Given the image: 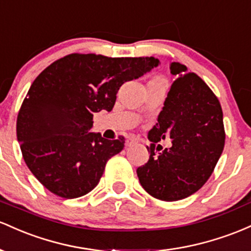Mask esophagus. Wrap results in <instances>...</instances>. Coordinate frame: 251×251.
<instances>
[{
  "mask_svg": "<svg viewBox=\"0 0 251 251\" xmlns=\"http://www.w3.org/2000/svg\"><path fill=\"white\" fill-rule=\"evenodd\" d=\"M137 142H139V139H136L135 136H130V137H128V140H126V146H128V147H130V146L136 145Z\"/></svg>",
  "mask_w": 251,
  "mask_h": 251,
  "instance_id": "esophagus-1",
  "label": "esophagus"
}]
</instances>
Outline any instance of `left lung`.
Wrapping results in <instances>:
<instances>
[{
  "label": "left lung",
  "mask_w": 251,
  "mask_h": 251,
  "mask_svg": "<svg viewBox=\"0 0 251 251\" xmlns=\"http://www.w3.org/2000/svg\"><path fill=\"white\" fill-rule=\"evenodd\" d=\"M171 85L157 122L149 130V160L136 170L140 184L154 198L176 201L209 180L225 143L223 111L207 84L180 63H172ZM168 137L170 149L157 143Z\"/></svg>",
  "instance_id": "obj_1"
}]
</instances>
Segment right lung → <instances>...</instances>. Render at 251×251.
Here are the masks:
<instances>
[{
	"label": "right lung",
	"mask_w": 251,
	"mask_h": 251,
	"mask_svg": "<svg viewBox=\"0 0 251 251\" xmlns=\"http://www.w3.org/2000/svg\"><path fill=\"white\" fill-rule=\"evenodd\" d=\"M157 64L151 57L72 53L35 78L19 110L16 135L25 162L50 192L73 199L97 186L126 139L90 133L94 114L111 111L121 86Z\"/></svg>",
	"instance_id": "1"
}]
</instances>
